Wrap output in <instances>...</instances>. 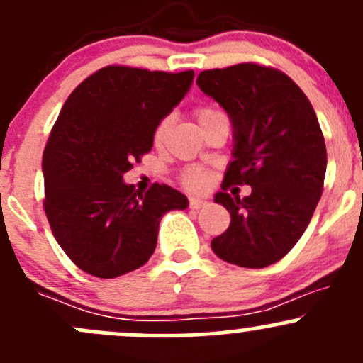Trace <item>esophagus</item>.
Wrapping results in <instances>:
<instances>
[{"instance_id": "1", "label": "esophagus", "mask_w": 363, "mask_h": 363, "mask_svg": "<svg viewBox=\"0 0 363 363\" xmlns=\"http://www.w3.org/2000/svg\"><path fill=\"white\" fill-rule=\"evenodd\" d=\"M203 205H207V200H201V198H189V207L193 208V211H198V208H201Z\"/></svg>"}]
</instances>
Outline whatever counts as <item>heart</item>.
Segmentation results:
<instances>
[{
  "instance_id": "obj_1",
  "label": "heart",
  "mask_w": 363,
  "mask_h": 363,
  "mask_svg": "<svg viewBox=\"0 0 363 363\" xmlns=\"http://www.w3.org/2000/svg\"><path fill=\"white\" fill-rule=\"evenodd\" d=\"M216 114H217V111H213V109H211V108H200L196 111L198 123H203L205 120L216 116ZM167 128H169V118H165V120L160 121L158 127H156V130H155V143L156 144L162 143L163 137H165ZM184 182H186V186H189V188H200V186L205 182V174L201 170H189L188 174L184 175Z\"/></svg>"
}]
</instances>
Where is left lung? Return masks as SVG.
<instances>
[{
	"instance_id": "8db88e82",
	"label": "left lung",
	"mask_w": 363,
	"mask_h": 363,
	"mask_svg": "<svg viewBox=\"0 0 363 363\" xmlns=\"http://www.w3.org/2000/svg\"><path fill=\"white\" fill-rule=\"evenodd\" d=\"M196 85L233 127L224 191L213 196L231 223L212 250L242 268H266L299 242L322 196L327 150L315 109L287 74L257 64L203 71ZM235 184L252 193L231 199L225 188Z\"/></svg>"
}]
</instances>
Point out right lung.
<instances>
[{"instance_id": "add662e5", "label": "right lung", "mask_w": 363, "mask_h": 363, "mask_svg": "<svg viewBox=\"0 0 363 363\" xmlns=\"http://www.w3.org/2000/svg\"><path fill=\"white\" fill-rule=\"evenodd\" d=\"M194 72L108 66L64 102L43 152L45 212L67 257L99 278L150 261L162 217L188 198L167 184L139 193L123 175L150 152L160 121L184 99Z\"/></svg>"}]
</instances>
